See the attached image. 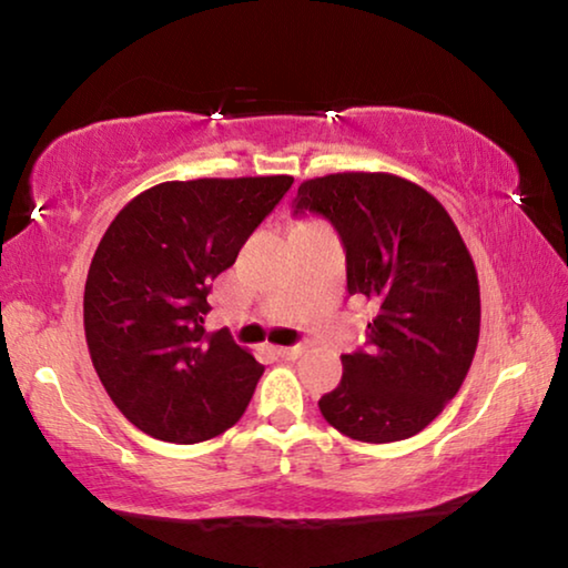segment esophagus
<instances>
[{
  "label": "esophagus",
  "instance_id": "1",
  "mask_svg": "<svg viewBox=\"0 0 568 568\" xmlns=\"http://www.w3.org/2000/svg\"><path fill=\"white\" fill-rule=\"evenodd\" d=\"M275 353L285 361H295V358H301V355H303V345H285V348H275Z\"/></svg>",
  "mask_w": 568,
  "mask_h": 568
}]
</instances>
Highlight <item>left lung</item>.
<instances>
[{"mask_svg": "<svg viewBox=\"0 0 568 568\" xmlns=\"http://www.w3.org/2000/svg\"><path fill=\"white\" fill-rule=\"evenodd\" d=\"M341 235L348 293L376 307L368 348L345 353L323 418L363 444L416 436L456 396L474 361L480 293L470 253L438 200L388 172L305 180L293 215Z\"/></svg>", "mask_w": 568, "mask_h": 568, "instance_id": "left-lung-1", "label": "left lung"}]
</instances>
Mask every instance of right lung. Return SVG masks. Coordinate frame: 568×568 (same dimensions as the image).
<instances>
[{"label": "right lung", "instance_id": "right-lung-1", "mask_svg": "<svg viewBox=\"0 0 568 568\" xmlns=\"http://www.w3.org/2000/svg\"><path fill=\"white\" fill-rule=\"evenodd\" d=\"M293 185L291 175L162 182L112 220L84 285V335L132 426L200 444L235 426L263 365L203 318L215 277Z\"/></svg>", "mask_w": 568, "mask_h": 568}]
</instances>
